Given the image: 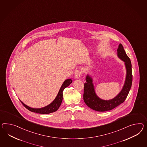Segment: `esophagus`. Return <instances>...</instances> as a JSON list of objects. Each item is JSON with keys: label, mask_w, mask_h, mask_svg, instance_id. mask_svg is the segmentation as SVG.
<instances>
[{"label": "esophagus", "mask_w": 147, "mask_h": 147, "mask_svg": "<svg viewBox=\"0 0 147 147\" xmlns=\"http://www.w3.org/2000/svg\"><path fill=\"white\" fill-rule=\"evenodd\" d=\"M81 74H82V72L80 70H77L75 72L76 78H77V79L79 78L80 76H81Z\"/></svg>", "instance_id": "obj_1"}]
</instances>
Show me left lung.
Instances as JSON below:
<instances>
[{"label": "left lung", "instance_id": "left-lung-1", "mask_svg": "<svg viewBox=\"0 0 147 147\" xmlns=\"http://www.w3.org/2000/svg\"><path fill=\"white\" fill-rule=\"evenodd\" d=\"M117 57L124 62L126 74L121 90L113 98L105 100L99 98L95 92L93 77L88 74L86 77V82L84 84V101L88 107L95 111H107L116 108L124 102L131 90L132 84V64L121 44L117 49Z\"/></svg>", "mask_w": 147, "mask_h": 147}]
</instances>
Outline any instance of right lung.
Segmentation results:
<instances>
[{
    "instance_id": "right-lung-1",
    "label": "right lung",
    "mask_w": 147,
    "mask_h": 147,
    "mask_svg": "<svg viewBox=\"0 0 147 147\" xmlns=\"http://www.w3.org/2000/svg\"><path fill=\"white\" fill-rule=\"evenodd\" d=\"M72 82V80L71 79H67L64 80V82L61 85L60 88L58 93L57 94L56 98L49 105H46L44 107L40 108H31L29 107L28 105L24 104L21 100L20 101L22 103L26 109H28L30 111L36 113H42V114H49V113H52L57 110L60 107L61 103L63 100V91L64 88L68 87L71 83Z\"/></svg>"
}]
</instances>
